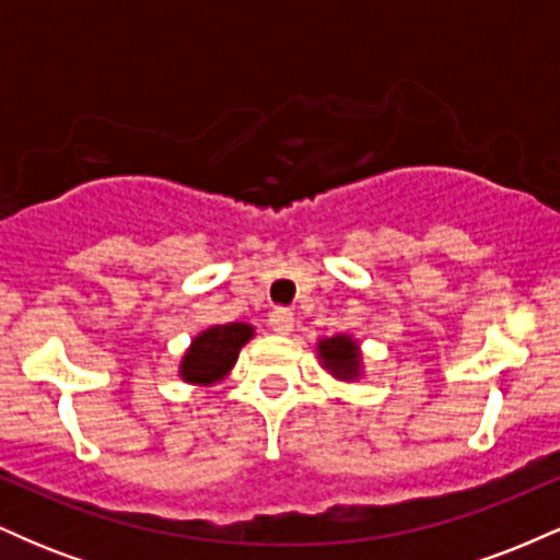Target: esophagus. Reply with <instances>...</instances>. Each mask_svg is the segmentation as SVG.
Listing matches in <instances>:
<instances>
[{"mask_svg":"<svg viewBox=\"0 0 560 560\" xmlns=\"http://www.w3.org/2000/svg\"><path fill=\"white\" fill-rule=\"evenodd\" d=\"M268 324H271V329L276 334H289L294 329V313L289 311V307H276L271 318H268Z\"/></svg>","mask_w":560,"mask_h":560,"instance_id":"34e87169","label":"esophagus"}]
</instances>
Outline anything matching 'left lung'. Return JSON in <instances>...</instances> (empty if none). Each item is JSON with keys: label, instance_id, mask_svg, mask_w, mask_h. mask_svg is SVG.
<instances>
[{"label": "left lung", "instance_id": "8db88e82", "mask_svg": "<svg viewBox=\"0 0 560 560\" xmlns=\"http://www.w3.org/2000/svg\"><path fill=\"white\" fill-rule=\"evenodd\" d=\"M318 358L320 365L329 371L331 376L342 378V382H352L361 376V347L347 334H337V337L320 339L318 342Z\"/></svg>", "mask_w": 560, "mask_h": 560}]
</instances>
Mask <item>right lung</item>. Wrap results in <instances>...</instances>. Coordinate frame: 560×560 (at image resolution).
Here are the masks:
<instances>
[{"label": "right lung", "instance_id": "add662e5", "mask_svg": "<svg viewBox=\"0 0 560 560\" xmlns=\"http://www.w3.org/2000/svg\"><path fill=\"white\" fill-rule=\"evenodd\" d=\"M253 337L255 329L242 320L210 326L191 339L189 350L184 352L182 365H178V376L189 384H202V387L221 382L234 369L242 347Z\"/></svg>", "mask_w": 560, "mask_h": 560}]
</instances>
